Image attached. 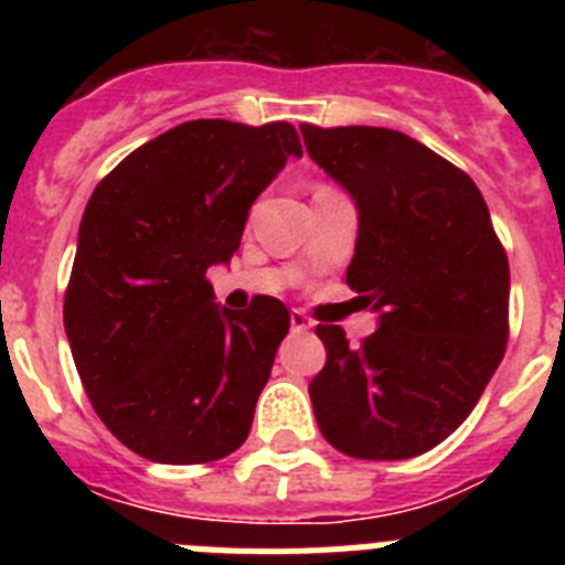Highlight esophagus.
Returning a JSON list of instances; mask_svg holds the SVG:
<instances>
[{
  "label": "esophagus",
  "instance_id": "esophagus-1",
  "mask_svg": "<svg viewBox=\"0 0 565 565\" xmlns=\"http://www.w3.org/2000/svg\"><path fill=\"white\" fill-rule=\"evenodd\" d=\"M313 328V319L302 311H291V331L294 333H306Z\"/></svg>",
  "mask_w": 565,
  "mask_h": 565
}]
</instances>
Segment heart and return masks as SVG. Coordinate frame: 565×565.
I'll use <instances>...</instances> for the list:
<instances>
[{
  "mask_svg": "<svg viewBox=\"0 0 565 565\" xmlns=\"http://www.w3.org/2000/svg\"><path fill=\"white\" fill-rule=\"evenodd\" d=\"M319 189H326V186H319Z\"/></svg>",
  "mask_w": 565,
  "mask_h": 565,
  "instance_id": "b5f03b06",
  "label": "heart"
}]
</instances>
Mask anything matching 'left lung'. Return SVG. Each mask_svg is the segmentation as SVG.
Returning <instances> with one entry per match:
<instances>
[{"label":"left lung","mask_w":565,"mask_h":565,"mask_svg":"<svg viewBox=\"0 0 565 565\" xmlns=\"http://www.w3.org/2000/svg\"><path fill=\"white\" fill-rule=\"evenodd\" d=\"M306 149L359 209L348 286L379 328L351 348L319 326L308 384L331 447L364 461L422 456L456 433L507 351L509 263L467 172L384 127H311Z\"/></svg>","instance_id":"8db88e82"}]
</instances>
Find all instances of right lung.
Masks as SVG:
<instances>
[{"mask_svg": "<svg viewBox=\"0 0 565 565\" xmlns=\"http://www.w3.org/2000/svg\"><path fill=\"white\" fill-rule=\"evenodd\" d=\"M299 154L286 121L198 118L129 152L89 198L64 331L93 411L141 458L206 463L248 438L291 317L274 297L214 306L206 271Z\"/></svg>", "mask_w": 565, "mask_h": 565, "instance_id": "right-lung-1", "label": "right lung"}]
</instances>
